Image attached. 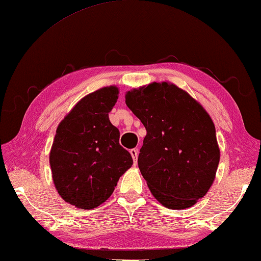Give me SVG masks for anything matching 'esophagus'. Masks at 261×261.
Listing matches in <instances>:
<instances>
[{"mask_svg": "<svg viewBox=\"0 0 261 261\" xmlns=\"http://www.w3.org/2000/svg\"><path fill=\"white\" fill-rule=\"evenodd\" d=\"M130 153H131V156H132V158H134V163H135V165H137V159H138V149H131L130 150Z\"/></svg>", "mask_w": 261, "mask_h": 261, "instance_id": "obj_1", "label": "esophagus"}]
</instances>
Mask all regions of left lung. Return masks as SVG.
<instances>
[{
    "mask_svg": "<svg viewBox=\"0 0 261 261\" xmlns=\"http://www.w3.org/2000/svg\"><path fill=\"white\" fill-rule=\"evenodd\" d=\"M125 103L147 130L138 166L164 206H193L212 186L220 149L211 116L187 92L170 83L129 91Z\"/></svg>",
    "mask_w": 261,
    "mask_h": 261,
    "instance_id": "1",
    "label": "left lung"
}]
</instances>
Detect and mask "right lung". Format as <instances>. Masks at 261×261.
<instances>
[{
	"label": "right lung",
	"instance_id": "obj_1",
	"mask_svg": "<svg viewBox=\"0 0 261 261\" xmlns=\"http://www.w3.org/2000/svg\"><path fill=\"white\" fill-rule=\"evenodd\" d=\"M118 94L115 86L88 94L56 130L49 154L54 184L64 201L76 207L91 210L107 201L134 164L109 119Z\"/></svg>",
	"mask_w": 261,
	"mask_h": 261
}]
</instances>
